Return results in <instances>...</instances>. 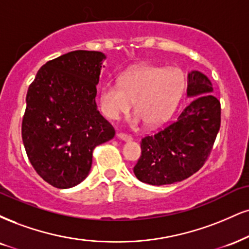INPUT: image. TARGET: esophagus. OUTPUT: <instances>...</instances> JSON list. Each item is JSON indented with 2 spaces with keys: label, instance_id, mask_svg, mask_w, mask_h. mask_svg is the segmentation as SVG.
I'll return each instance as SVG.
<instances>
[{
  "label": "esophagus",
  "instance_id": "34e87169",
  "mask_svg": "<svg viewBox=\"0 0 249 249\" xmlns=\"http://www.w3.org/2000/svg\"><path fill=\"white\" fill-rule=\"evenodd\" d=\"M117 137H118L119 139L124 140V142H131V140H132V137H131V136H128V134L121 133V132H118V133H117Z\"/></svg>",
  "mask_w": 249,
  "mask_h": 249
}]
</instances>
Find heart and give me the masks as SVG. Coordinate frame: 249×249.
I'll list each match as a JSON object with an SVG mask.
<instances>
[{
    "instance_id": "1",
    "label": "heart",
    "mask_w": 249,
    "mask_h": 249,
    "mask_svg": "<svg viewBox=\"0 0 249 249\" xmlns=\"http://www.w3.org/2000/svg\"><path fill=\"white\" fill-rule=\"evenodd\" d=\"M185 86L178 68L139 66L125 71L118 80H107L101 87L102 112L110 119H118L131 106L136 113L131 124L145 121L149 126L159 125L172 115Z\"/></svg>"
}]
</instances>
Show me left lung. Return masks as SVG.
I'll return each mask as SVG.
<instances>
[{
    "mask_svg": "<svg viewBox=\"0 0 249 249\" xmlns=\"http://www.w3.org/2000/svg\"><path fill=\"white\" fill-rule=\"evenodd\" d=\"M211 81L198 71L188 73V97H194L175 122L140 142L142 155L133 172L152 185L172 184L202 168L220 127V102Z\"/></svg>",
    "mask_w": 249,
    "mask_h": 249,
    "instance_id": "left-lung-1",
    "label": "left lung"
}]
</instances>
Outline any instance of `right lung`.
<instances>
[{
	"instance_id": "obj_1",
	"label": "right lung",
	"mask_w": 249,
	"mask_h": 249,
	"mask_svg": "<svg viewBox=\"0 0 249 249\" xmlns=\"http://www.w3.org/2000/svg\"><path fill=\"white\" fill-rule=\"evenodd\" d=\"M106 55L73 51L41 66L26 94L22 139L38 175L59 189L88 176L92 151L115 137L96 104Z\"/></svg>"
}]
</instances>
